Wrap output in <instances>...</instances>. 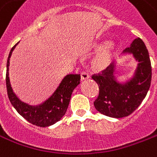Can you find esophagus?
<instances>
[{"mask_svg":"<svg viewBox=\"0 0 157 157\" xmlns=\"http://www.w3.org/2000/svg\"><path fill=\"white\" fill-rule=\"evenodd\" d=\"M90 77L89 74L87 73V72H86V71H82L81 73V79L82 80V81H84V80H86V79H88Z\"/></svg>","mask_w":157,"mask_h":157,"instance_id":"obj_1","label":"esophagus"}]
</instances>
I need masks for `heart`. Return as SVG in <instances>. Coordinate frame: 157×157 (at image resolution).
Here are the masks:
<instances>
[{"label": "heart", "mask_w": 157, "mask_h": 157, "mask_svg": "<svg viewBox=\"0 0 157 157\" xmlns=\"http://www.w3.org/2000/svg\"><path fill=\"white\" fill-rule=\"evenodd\" d=\"M115 52L116 45L114 43L109 42L105 44V46L92 60V67L96 71H102L108 67L114 57Z\"/></svg>", "instance_id": "obj_1"}]
</instances>
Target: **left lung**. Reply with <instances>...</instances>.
Returning a JSON list of instances; mask_svg holds the SVG:
<instances>
[{"label":"left lung","mask_w":157,"mask_h":157,"mask_svg":"<svg viewBox=\"0 0 157 157\" xmlns=\"http://www.w3.org/2000/svg\"><path fill=\"white\" fill-rule=\"evenodd\" d=\"M124 53L132 54L138 62L133 77L125 83L114 76L115 66L111 63L101 73L91 76L99 86V95L94 105L100 113L111 118L130 115L144 100L151 81V65L145 44L140 38L134 39Z\"/></svg>","instance_id":"8db88e82"}]
</instances>
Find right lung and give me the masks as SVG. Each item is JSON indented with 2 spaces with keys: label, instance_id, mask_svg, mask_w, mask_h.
Here are the masks:
<instances>
[{
  "label": "right lung",
  "instance_id": "obj_1",
  "mask_svg": "<svg viewBox=\"0 0 157 157\" xmlns=\"http://www.w3.org/2000/svg\"><path fill=\"white\" fill-rule=\"evenodd\" d=\"M17 44L18 43L12 48L7 59L6 81L10 101L18 113L30 124L42 128L51 126L59 121L67 112L72 91L80 84L81 75L69 74L66 76L52 96L41 105L32 106L22 102L13 92L9 78L10 57Z\"/></svg>",
  "mask_w": 157,
  "mask_h": 157
}]
</instances>
